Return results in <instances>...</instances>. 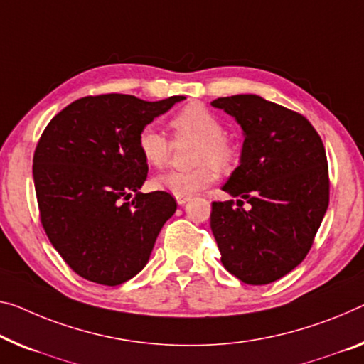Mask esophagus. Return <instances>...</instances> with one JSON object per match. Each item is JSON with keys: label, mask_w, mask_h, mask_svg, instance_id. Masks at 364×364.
<instances>
[{"label": "esophagus", "mask_w": 364, "mask_h": 364, "mask_svg": "<svg viewBox=\"0 0 364 364\" xmlns=\"http://www.w3.org/2000/svg\"><path fill=\"white\" fill-rule=\"evenodd\" d=\"M188 200H190V197H177V203L178 205H186Z\"/></svg>", "instance_id": "esophagus-1"}]
</instances>
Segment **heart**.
<instances>
[{
  "label": "heart",
  "mask_w": 364,
  "mask_h": 364,
  "mask_svg": "<svg viewBox=\"0 0 364 364\" xmlns=\"http://www.w3.org/2000/svg\"><path fill=\"white\" fill-rule=\"evenodd\" d=\"M171 128L176 136L195 138L193 161L188 171H166L151 181V186L174 197H188L203 190L216 178V167L225 169L236 158L234 144L223 135L225 127L218 117L200 104H190L172 115ZM138 151L149 166L161 167L169 156V141L154 127H144L138 133Z\"/></svg>",
  "instance_id": "heart-1"
}]
</instances>
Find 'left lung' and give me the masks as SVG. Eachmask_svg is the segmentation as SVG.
<instances>
[{"instance_id":"1","label":"left lung","mask_w":364,"mask_h":364,"mask_svg":"<svg viewBox=\"0 0 364 364\" xmlns=\"http://www.w3.org/2000/svg\"><path fill=\"white\" fill-rule=\"evenodd\" d=\"M211 105L244 132L239 166L223 190L251 205L211 203L221 262L247 284L277 282L304 260L327 211L326 148L306 117L255 94L218 97Z\"/></svg>"}]
</instances>
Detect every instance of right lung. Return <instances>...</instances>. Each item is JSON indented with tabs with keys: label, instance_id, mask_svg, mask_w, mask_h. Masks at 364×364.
<instances>
[{
	"label": "right lung",
	"instance_id": "1",
	"mask_svg": "<svg viewBox=\"0 0 364 364\" xmlns=\"http://www.w3.org/2000/svg\"><path fill=\"white\" fill-rule=\"evenodd\" d=\"M183 99L81 97L43 130L32 166L41 221L61 259L80 277L117 287L148 264L177 203L161 190L139 192L148 163L138 151V133ZM132 193L136 197L127 202Z\"/></svg>",
	"mask_w": 364,
	"mask_h": 364
}]
</instances>
